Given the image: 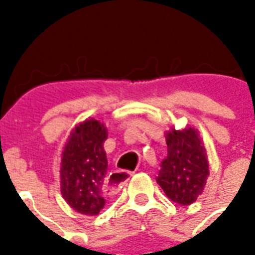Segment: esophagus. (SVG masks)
<instances>
[{
	"instance_id": "34e87169",
	"label": "esophagus",
	"mask_w": 255,
	"mask_h": 255,
	"mask_svg": "<svg viewBox=\"0 0 255 255\" xmlns=\"http://www.w3.org/2000/svg\"><path fill=\"white\" fill-rule=\"evenodd\" d=\"M132 175V172H126V171H116L111 173V182L108 180L106 182V187H109L111 190H117L119 186H122L123 183H126L128 180V177ZM122 188V187H120Z\"/></svg>"
}]
</instances>
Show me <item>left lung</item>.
<instances>
[{"label":"left lung","mask_w":255,"mask_h":255,"mask_svg":"<svg viewBox=\"0 0 255 255\" xmlns=\"http://www.w3.org/2000/svg\"><path fill=\"white\" fill-rule=\"evenodd\" d=\"M168 155L155 177L166 197L179 205H190L203 191L209 176L206 151L195 129L186 128L166 135Z\"/></svg>","instance_id":"1"}]
</instances>
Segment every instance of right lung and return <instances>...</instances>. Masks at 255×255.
Wrapping results in <instances>:
<instances>
[{"instance_id": "add662e5", "label": "right lung", "mask_w": 255, "mask_h": 255, "mask_svg": "<svg viewBox=\"0 0 255 255\" xmlns=\"http://www.w3.org/2000/svg\"><path fill=\"white\" fill-rule=\"evenodd\" d=\"M106 128L97 120H86L71 133L61 158V192L68 205L86 216L104 209L109 187L104 142Z\"/></svg>"}]
</instances>
